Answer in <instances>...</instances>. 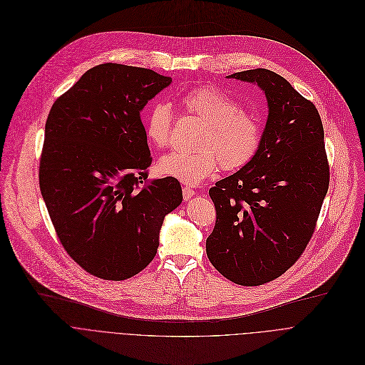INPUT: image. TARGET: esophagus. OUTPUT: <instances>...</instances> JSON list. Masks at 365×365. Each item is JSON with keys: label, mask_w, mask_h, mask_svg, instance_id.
Listing matches in <instances>:
<instances>
[{"label": "esophagus", "mask_w": 365, "mask_h": 365, "mask_svg": "<svg viewBox=\"0 0 365 365\" xmlns=\"http://www.w3.org/2000/svg\"><path fill=\"white\" fill-rule=\"evenodd\" d=\"M194 194H195V191H194L192 188H190V187H182V197H184V200H190Z\"/></svg>", "instance_id": "34e87169"}]
</instances>
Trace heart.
<instances>
[{
    "label": "heart",
    "mask_w": 365,
    "mask_h": 365,
    "mask_svg": "<svg viewBox=\"0 0 365 365\" xmlns=\"http://www.w3.org/2000/svg\"><path fill=\"white\" fill-rule=\"evenodd\" d=\"M180 105L187 115L204 122L197 140L200 150L164 155L157 164L161 175L197 185L218 164L226 171H236L255 158L262 143V126L236 99L215 88H195L181 96ZM174 119L175 115L167 103L157 102L148 109L143 129L154 147L164 148L170 143Z\"/></svg>",
    "instance_id": "1"
}]
</instances>
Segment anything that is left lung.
<instances>
[{"label":"left lung","mask_w":365,"mask_h":365,"mask_svg":"<svg viewBox=\"0 0 365 365\" xmlns=\"http://www.w3.org/2000/svg\"><path fill=\"white\" fill-rule=\"evenodd\" d=\"M229 78L257 83L269 116L255 158L208 191L215 225L205 250L225 277L259 286L305 252L329 187V164L322 120L311 101L267 68Z\"/></svg>","instance_id":"left-lung-1"}]
</instances>
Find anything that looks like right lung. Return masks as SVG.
I'll use <instances>...</instances> for the list:
<instances>
[{"mask_svg":"<svg viewBox=\"0 0 365 365\" xmlns=\"http://www.w3.org/2000/svg\"><path fill=\"white\" fill-rule=\"evenodd\" d=\"M171 78L103 63L53 103L38 182L56 235L88 273L125 280L157 255L164 217L182 201L174 178L148 180L153 157L139 112Z\"/></svg>","mask_w":365,"mask_h":365,"instance_id":"1","label":"right lung"}]
</instances>
